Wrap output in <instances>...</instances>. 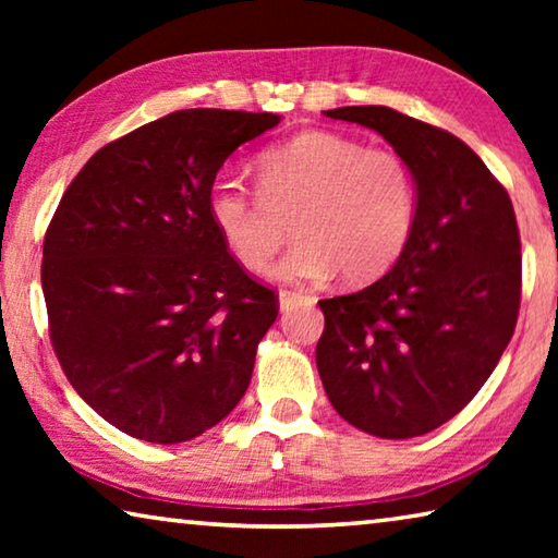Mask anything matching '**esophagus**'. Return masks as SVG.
<instances>
[{"instance_id":"1","label":"esophagus","mask_w":558,"mask_h":558,"mask_svg":"<svg viewBox=\"0 0 558 558\" xmlns=\"http://www.w3.org/2000/svg\"><path fill=\"white\" fill-rule=\"evenodd\" d=\"M300 300H310V295H305V292H300V290H280L278 292L280 310H290Z\"/></svg>"}]
</instances>
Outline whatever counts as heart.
Here are the masks:
<instances>
[{
	"mask_svg": "<svg viewBox=\"0 0 558 558\" xmlns=\"http://www.w3.org/2000/svg\"><path fill=\"white\" fill-rule=\"evenodd\" d=\"M258 169L260 192L235 177H216L206 199L226 248L251 272H266L288 239L272 210L295 209L298 243L278 266V276L288 280H323L337 270L349 282L372 280L411 241L418 186L399 153L313 130L268 149Z\"/></svg>",
	"mask_w": 558,
	"mask_h": 558,
	"instance_id": "b5f03b06",
	"label": "heart"
}]
</instances>
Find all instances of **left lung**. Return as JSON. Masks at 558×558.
<instances>
[{
	"instance_id": "1",
	"label": "left lung",
	"mask_w": 558,
	"mask_h": 558,
	"mask_svg": "<svg viewBox=\"0 0 558 558\" xmlns=\"http://www.w3.org/2000/svg\"><path fill=\"white\" fill-rule=\"evenodd\" d=\"M411 165L418 216L372 286L319 300L317 372L335 411L376 438L436 430L472 401L514 335L522 243L507 189L450 132L384 106L325 110Z\"/></svg>"
}]
</instances>
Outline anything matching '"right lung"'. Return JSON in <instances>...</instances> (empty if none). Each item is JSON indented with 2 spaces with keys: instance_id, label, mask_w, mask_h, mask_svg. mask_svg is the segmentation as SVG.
<instances>
[{
  "instance_id": "1",
  "label": "right lung",
  "mask_w": 558,
  "mask_h": 558,
  "mask_svg": "<svg viewBox=\"0 0 558 558\" xmlns=\"http://www.w3.org/2000/svg\"><path fill=\"white\" fill-rule=\"evenodd\" d=\"M280 116L177 110L100 147L44 239L41 288L63 374L132 438L172 446L226 418L251 384L278 298L206 209L233 149Z\"/></svg>"
}]
</instances>
